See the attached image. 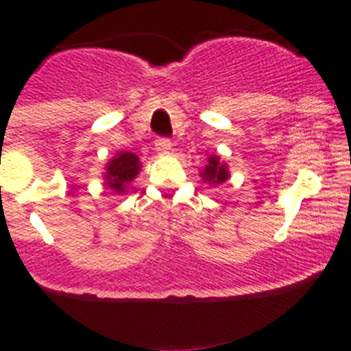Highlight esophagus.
I'll return each mask as SVG.
<instances>
[{"label": "esophagus", "instance_id": "34e87169", "mask_svg": "<svg viewBox=\"0 0 351 351\" xmlns=\"http://www.w3.org/2000/svg\"><path fill=\"white\" fill-rule=\"evenodd\" d=\"M154 147H156V151H160V153H169L170 149H172V142L167 137H160L154 141Z\"/></svg>", "mask_w": 351, "mask_h": 351}]
</instances>
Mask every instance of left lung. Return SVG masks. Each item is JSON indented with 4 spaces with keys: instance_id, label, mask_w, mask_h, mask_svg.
Here are the masks:
<instances>
[{
    "instance_id": "obj_1",
    "label": "left lung",
    "mask_w": 351,
    "mask_h": 351,
    "mask_svg": "<svg viewBox=\"0 0 351 351\" xmlns=\"http://www.w3.org/2000/svg\"><path fill=\"white\" fill-rule=\"evenodd\" d=\"M202 178L206 179V181L213 182V184H219V182H225L226 179H228V170H226L225 165L219 163L218 158L210 156L206 170L202 172Z\"/></svg>"
}]
</instances>
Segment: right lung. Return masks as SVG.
Masks as SVG:
<instances>
[{"label": "right lung", "mask_w": 351, "mask_h": 351, "mask_svg": "<svg viewBox=\"0 0 351 351\" xmlns=\"http://www.w3.org/2000/svg\"><path fill=\"white\" fill-rule=\"evenodd\" d=\"M141 169V163H138L137 154L133 153H119L114 158L107 167V173H105V179H107V188H112L117 190L119 193L125 191V184L132 182L135 179V176L138 173Z\"/></svg>", "instance_id": "right-lung-1"}]
</instances>
